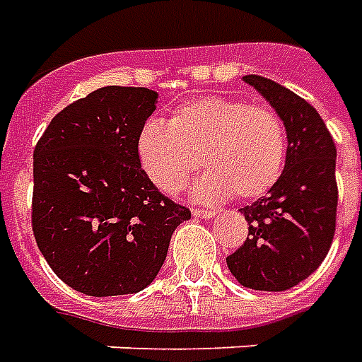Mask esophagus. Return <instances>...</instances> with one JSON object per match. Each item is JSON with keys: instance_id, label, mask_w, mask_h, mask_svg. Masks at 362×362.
<instances>
[{"instance_id": "esophagus-1", "label": "esophagus", "mask_w": 362, "mask_h": 362, "mask_svg": "<svg viewBox=\"0 0 362 362\" xmlns=\"http://www.w3.org/2000/svg\"><path fill=\"white\" fill-rule=\"evenodd\" d=\"M192 215L195 218H213L215 216V211H205V209H194L192 211Z\"/></svg>"}]
</instances>
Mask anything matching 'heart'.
<instances>
[{
  "label": "heart",
  "mask_w": 362,
  "mask_h": 362,
  "mask_svg": "<svg viewBox=\"0 0 362 362\" xmlns=\"http://www.w3.org/2000/svg\"><path fill=\"white\" fill-rule=\"evenodd\" d=\"M136 151L141 170L165 194H178L203 165L207 173L195 184L194 199L216 203L232 192L240 199H257L282 174L286 128L270 107L199 98L176 107L168 122L147 120Z\"/></svg>",
  "instance_id": "heart-1"
}]
</instances>
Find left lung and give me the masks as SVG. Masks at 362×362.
Instances as JSON below:
<instances>
[{"mask_svg":"<svg viewBox=\"0 0 362 362\" xmlns=\"http://www.w3.org/2000/svg\"><path fill=\"white\" fill-rule=\"evenodd\" d=\"M282 119L286 165L269 194L240 209L249 224L247 240L226 257L243 288L290 290L320 267L336 230V146L317 109L274 80L247 74Z\"/></svg>","mask_w":362,"mask_h":362,"instance_id":"1","label":"left lung"}]
</instances>
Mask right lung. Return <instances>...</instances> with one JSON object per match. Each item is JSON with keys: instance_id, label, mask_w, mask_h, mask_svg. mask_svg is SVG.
Masks as SVG:
<instances>
[{"instance_id": "obj_1", "label": "right lung", "mask_w": 362, "mask_h": 362, "mask_svg": "<svg viewBox=\"0 0 362 362\" xmlns=\"http://www.w3.org/2000/svg\"><path fill=\"white\" fill-rule=\"evenodd\" d=\"M157 98L147 88H99L55 115L34 149V238L53 272L80 293L147 288L173 232L192 218L138 160V132Z\"/></svg>"}]
</instances>
